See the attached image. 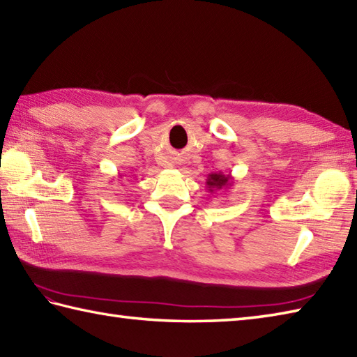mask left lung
Instances as JSON below:
<instances>
[{
	"label": "left lung",
	"mask_w": 357,
	"mask_h": 357,
	"mask_svg": "<svg viewBox=\"0 0 357 357\" xmlns=\"http://www.w3.org/2000/svg\"><path fill=\"white\" fill-rule=\"evenodd\" d=\"M234 185V178L232 174H225V173H211L206 179V187L211 193H215L218 190H226Z\"/></svg>",
	"instance_id": "obj_1"
}]
</instances>
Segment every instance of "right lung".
<instances>
[{"label":"right lung","mask_w":357,"mask_h":357,"mask_svg":"<svg viewBox=\"0 0 357 357\" xmlns=\"http://www.w3.org/2000/svg\"><path fill=\"white\" fill-rule=\"evenodd\" d=\"M121 176H123V174H122V173H121Z\"/></svg>","instance_id":"obj_1"}]
</instances>
